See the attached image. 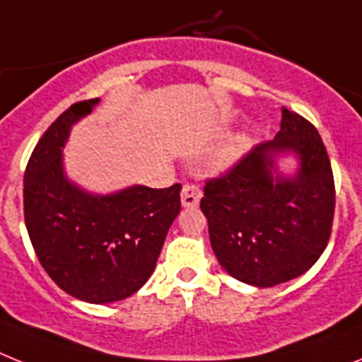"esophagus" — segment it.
<instances>
[{"label": "esophagus", "instance_id": "1", "mask_svg": "<svg viewBox=\"0 0 362 362\" xmlns=\"http://www.w3.org/2000/svg\"><path fill=\"white\" fill-rule=\"evenodd\" d=\"M199 199H202V190L196 185H185L181 190V205L183 207H198Z\"/></svg>", "mask_w": 362, "mask_h": 362}]
</instances>
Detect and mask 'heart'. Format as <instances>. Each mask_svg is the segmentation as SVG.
<instances>
[{
    "instance_id": "obj_1",
    "label": "heart",
    "mask_w": 362,
    "mask_h": 362,
    "mask_svg": "<svg viewBox=\"0 0 362 362\" xmlns=\"http://www.w3.org/2000/svg\"><path fill=\"white\" fill-rule=\"evenodd\" d=\"M252 142H253L252 134L242 133V134H238V136H235V139H233L231 142L228 144V148L223 149L222 153L218 155V160H216L218 168H228V166H231V164L237 163L242 155L246 153L247 149L252 148Z\"/></svg>"
}]
</instances>
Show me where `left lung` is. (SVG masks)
Masks as SVG:
<instances>
[{
  "instance_id": "1",
  "label": "left lung",
  "mask_w": 362,
  "mask_h": 362,
  "mask_svg": "<svg viewBox=\"0 0 362 362\" xmlns=\"http://www.w3.org/2000/svg\"><path fill=\"white\" fill-rule=\"evenodd\" d=\"M286 158L295 163L283 170ZM199 207L231 277L267 288L305 274L327 246L335 213L331 163L315 125L283 107L276 139L209 181Z\"/></svg>"
}]
</instances>
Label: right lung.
Masks as SVG:
<instances>
[{
  "mask_svg": "<svg viewBox=\"0 0 362 362\" xmlns=\"http://www.w3.org/2000/svg\"><path fill=\"white\" fill-rule=\"evenodd\" d=\"M100 98L64 110L38 140L23 175L25 228L38 261L62 291L88 303L129 298L153 274L170 226L181 211V185H131L98 194L64 168L71 127Z\"/></svg>",
  "mask_w": 362,
  "mask_h": 362,
  "instance_id": "1",
  "label": "right lung"
}]
</instances>
